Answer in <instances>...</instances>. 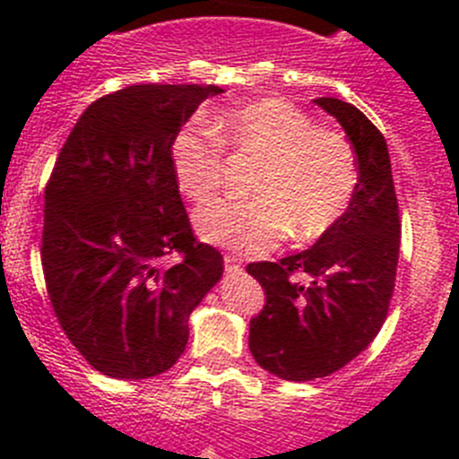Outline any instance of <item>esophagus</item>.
I'll use <instances>...</instances> for the list:
<instances>
[{"label":"esophagus","mask_w":459,"mask_h":459,"mask_svg":"<svg viewBox=\"0 0 459 459\" xmlns=\"http://www.w3.org/2000/svg\"><path fill=\"white\" fill-rule=\"evenodd\" d=\"M243 269V262L237 255H225V271L227 273H238Z\"/></svg>","instance_id":"esophagus-1"}]
</instances>
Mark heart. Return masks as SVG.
I'll return each mask as SVG.
<instances>
[{"mask_svg": "<svg viewBox=\"0 0 459 459\" xmlns=\"http://www.w3.org/2000/svg\"><path fill=\"white\" fill-rule=\"evenodd\" d=\"M225 147L262 158L250 184L253 200H218L195 211L204 241L248 255L269 253L291 232L299 241L319 238L344 216L359 169L354 149L340 133L282 99H257L218 117ZM169 168L181 195L206 202L222 184V153L195 124L169 142Z\"/></svg>", "mask_w": 459, "mask_h": 459, "instance_id": "b5f03b06", "label": "heart"}]
</instances>
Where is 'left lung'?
Wrapping results in <instances>:
<instances>
[{"mask_svg": "<svg viewBox=\"0 0 459 459\" xmlns=\"http://www.w3.org/2000/svg\"><path fill=\"white\" fill-rule=\"evenodd\" d=\"M315 103L350 137L359 184L350 209L315 246L280 262L248 264L266 294L264 310L250 322V354L287 381L333 375L375 340L386 322L400 255L386 140L351 103Z\"/></svg>", "mask_w": 459, "mask_h": 459, "instance_id": "8db88e82", "label": "left lung"}]
</instances>
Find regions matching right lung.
<instances>
[{"mask_svg": "<svg viewBox=\"0 0 459 459\" xmlns=\"http://www.w3.org/2000/svg\"><path fill=\"white\" fill-rule=\"evenodd\" d=\"M218 93L133 84L93 100L46 186L40 262L52 307L89 366L115 379L169 370L190 312L222 278V255L193 237L169 168L172 135Z\"/></svg>", "mask_w": 459, "mask_h": 459, "instance_id": "right-lung-1", "label": "right lung"}]
</instances>
